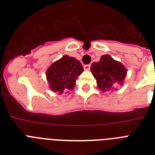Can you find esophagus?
I'll return each instance as SVG.
<instances>
[{
    "instance_id": "esophagus-1",
    "label": "esophagus",
    "mask_w": 155,
    "mask_h": 155,
    "mask_svg": "<svg viewBox=\"0 0 155 155\" xmlns=\"http://www.w3.org/2000/svg\"><path fill=\"white\" fill-rule=\"evenodd\" d=\"M90 68H91V65H90V64H87V65L84 66V70L86 71L90 70Z\"/></svg>"
}]
</instances>
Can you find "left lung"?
<instances>
[{"label":"left lung","instance_id":"obj_1","mask_svg":"<svg viewBox=\"0 0 155 155\" xmlns=\"http://www.w3.org/2000/svg\"><path fill=\"white\" fill-rule=\"evenodd\" d=\"M91 71L97 80L98 88L104 92L113 90L117 84H123L127 74L124 65L108 54L102 55L99 62L92 63Z\"/></svg>","mask_w":155,"mask_h":155}]
</instances>
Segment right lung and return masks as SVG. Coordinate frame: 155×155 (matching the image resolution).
Instances as JSON below:
<instances>
[{
	"instance_id": "obj_1",
	"label": "right lung",
	"mask_w": 155,
	"mask_h": 155,
	"mask_svg": "<svg viewBox=\"0 0 155 155\" xmlns=\"http://www.w3.org/2000/svg\"><path fill=\"white\" fill-rule=\"evenodd\" d=\"M84 71L81 63L73 57L64 55L51 65L47 71V80L50 88L61 94L71 91L78 76Z\"/></svg>"
}]
</instances>
